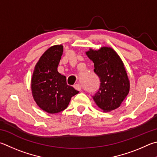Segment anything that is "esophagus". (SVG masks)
Returning a JSON list of instances; mask_svg holds the SVG:
<instances>
[{"label": "esophagus", "instance_id": "esophagus-1", "mask_svg": "<svg viewBox=\"0 0 157 157\" xmlns=\"http://www.w3.org/2000/svg\"><path fill=\"white\" fill-rule=\"evenodd\" d=\"M73 87H74V88H75V90H81V86L80 85H79V84H75L73 86Z\"/></svg>", "mask_w": 157, "mask_h": 157}]
</instances>
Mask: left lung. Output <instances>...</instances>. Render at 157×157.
<instances>
[{"instance_id":"8db88e82","label":"left lung","mask_w":157,"mask_h":157,"mask_svg":"<svg viewBox=\"0 0 157 157\" xmlns=\"http://www.w3.org/2000/svg\"><path fill=\"white\" fill-rule=\"evenodd\" d=\"M86 56L94 63V72L100 78V88L93 96L94 101L104 112H110L121 106L130 90L123 61L109 47L98 50L90 49Z\"/></svg>"}]
</instances>
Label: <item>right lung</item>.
Returning <instances> with one entry per match:
<instances>
[{"instance_id":"1","label":"right lung","mask_w":157,"mask_h":157,"mask_svg":"<svg viewBox=\"0 0 157 157\" xmlns=\"http://www.w3.org/2000/svg\"><path fill=\"white\" fill-rule=\"evenodd\" d=\"M63 46L49 48L37 62L31 78V93L37 105L45 112L58 113L67 108L79 91L67 85V79L58 71Z\"/></svg>"}]
</instances>
